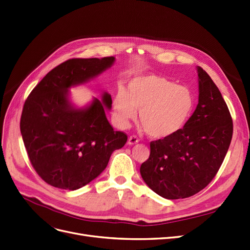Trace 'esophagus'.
<instances>
[{
  "label": "esophagus",
  "mask_w": 250,
  "mask_h": 250,
  "mask_svg": "<svg viewBox=\"0 0 250 250\" xmlns=\"http://www.w3.org/2000/svg\"><path fill=\"white\" fill-rule=\"evenodd\" d=\"M138 143H139V140L135 136H131V137L128 138V140H127V144L128 145H136Z\"/></svg>",
  "instance_id": "esophagus-1"
}]
</instances>
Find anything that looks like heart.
Masks as SVG:
<instances>
[{"label": "heart", "mask_w": 250, "mask_h": 250, "mask_svg": "<svg viewBox=\"0 0 250 250\" xmlns=\"http://www.w3.org/2000/svg\"><path fill=\"white\" fill-rule=\"evenodd\" d=\"M195 108L192 92L156 74L138 75L129 81L127 90L118 89L112 101L113 121L125 129L137 118L146 134L153 139H167L186 125Z\"/></svg>", "instance_id": "1"}]
</instances>
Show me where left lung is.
I'll return each instance as SVG.
<instances>
[{
	"label": "left lung",
	"instance_id": "1",
	"mask_svg": "<svg viewBox=\"0 0 250 250\" xmlns=\"http://www.w3.org/2000/svg\"><path fill=\"white\" fill-rule=\"evenodd\" d=\"M198 104L181 131L150 143L140 167L147 186L167 199L187 198L204 189L220 169L233 136V122L218 86L197 66Z\"/></svg>",
	"mask_w": 250,
	"mask_h": 250
}]
</instances>
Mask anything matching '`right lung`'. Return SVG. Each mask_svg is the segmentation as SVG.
Here are the masks:
<instances>
[{"instance_id":"add662e5","label":"right lung","mask_w":250,"mask_h":250,"mask_svg":"<svg viewBox=\"0 0 250 250\" xmlns=\"http://www.w3.org/2000/svg\"><path fill=\"white\" fill-rule=\"evenodd\" d=\"M114 57L70 59L52 69L24 103L20 132L32 167L49 185L77 190L98 177L127 137L116 132L105 110L111 95L103 92L84 107H75L69 89L86 83L111 67Z\"/></svg>"}]
</instances>
